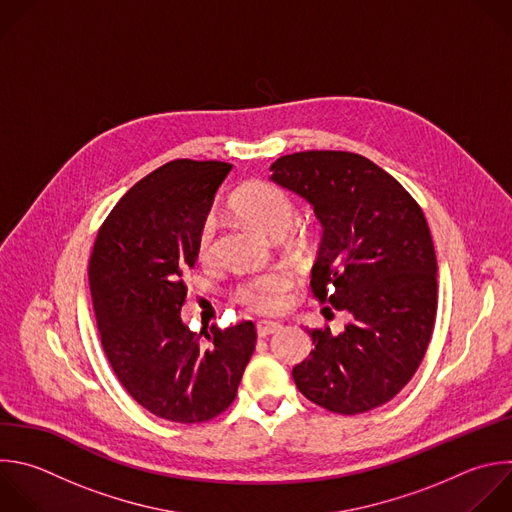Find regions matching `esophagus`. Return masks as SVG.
Returning <instances> with one entry per match:
<instances>
[{"instance_id": "esophagus-1", "label": "esophagus", "mask_w": 512, "mask_h": 512, "mask_svg": "<svg viewBox=\"0 0 512 512\" xmlns=\"http://www.w3.org/2000/svg\"><path fill=\"white\" fill-rule=\"evenodd\" d=\"M281 327H283V325L277 323V321H259V323H257V335H259V337H269V335L277 333Z\"/></svg>"}]
</instances>
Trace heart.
I'll use <instances>...</instances> for the list:
<instances>
[{
    "instance_id": "heart-1",
    "label": "heart",
    "mask_w": 512,
    "mask_h": 512,
    "mask_svg": "<svg viewBox=\"0 0 512 512\" xmlns=\"http://www.w3.org/2000/svg\"><path fill=\"white\" fill-rule=\"evenodd\" d=\"M235 209L241 217L257 225L271 237L285 235L297 217L293 201L269 183H253L245 187L237 199ZM197 253L203 261H211L217 253V219L207 217L197 237ZM293 285V275L287 269H267L245 277L237 285V299L255 313H275L285 301Z\"/></svg>"
}]
</instances>
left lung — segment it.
<instances>
[{
    "label": "left lung",
    "mask_w": 512,
    "mask_h": 512,
    "mask_svg": "<svg viewBox=\"0 0 512 512\" xmlns=\"http://www.w3.org/2000/svg\"><path fill=\"white\" fill-rule=\"evenodd\" d=\"M269 170L321 223L313 297L352 315L337 335L307 329L315 348L293 368L295 386L335 414L374 410L412 380L432 337L438 265L426 217L394 177L354 152H295Z\"/></svg>",
    "instance_id": "left-lung-1"
}]
</instances>
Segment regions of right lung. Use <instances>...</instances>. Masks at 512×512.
Returning <instances> with one entry per match:
<instances>
[{
  "instance_id": "obj_1",
  "label": "right lung",
  "mask_w": 512,
  "mask_h": 512,
  "mask_svg": "<svg viewBox=\"0 0 512 512\" xmlns=\"http://www.w3.org/2000/svg\"><path fill=\"white\" fill-rule=\"evenodd\" d=\"M233 164L173 160L138 181L100 227L88 265L104 354L126 392L150 414L181 424L225 412L255 350V325L181 319L201 225Z\"/></svg>"
}]
</instances>
